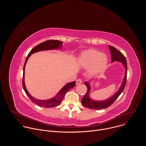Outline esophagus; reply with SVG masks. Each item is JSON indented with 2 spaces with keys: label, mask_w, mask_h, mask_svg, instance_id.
I'll use <instances>...</instances> for the list:
<instances>
[{
  "label": "esophagus",
  "mask_w": 146,
  "mask_h": 146,
  "mask_svg": "<svg viewBox=\"0 0 146 146\" xmlns=\"http://www.w3.org/2000/svg\"><path fill=\"white\" fill-rule=\"evenodd\" d=\"M82 83V80L80 79V78H78L76 80V84L77 85H78V84H80Z\"/></svg>",
  "instance_id": "1"
}]
</instances>
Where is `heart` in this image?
<instances>
[{
	"instance_id": "heart-1",
	"label": "heart",
	"mask_w": 146,
	"mask_h": 146,
	"mask_svg": "<svg viewBox=\"0 0 146 146\" xmlns=\"http://www.w3.org/2000/svg\"><path fill=\"white\" fill-rule=\"evenodd\" d=\"M80 63L86 68L91 66L92 73L96 74L105 70L108 64V57L99 51L91 49L83 52L80 56Z\"/></svg>"
}]
</instances>
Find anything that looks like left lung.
I'll use <instances>...</instances> for the list:
<instances>
[{
	"label": "left lung",
	"instance_id": "1",
	"mask_svg": "<svg viewBox=\"0 0 146 146\" xmlns=\"http://www.w3.org/2000/svg\"><path fill=\"white\" fill-rule=\"evenodd\" d=\"M109 48L110 50V53L111 56V62H113L114 61H118L122 62L125 68V76L123 78V82L122 83V85L119 90L117 91V92L110 99L103 101H94L90 99L89 96V93L91 90V87L88 82L86 81L84 82V84L87 87V91L85 95L84 96V97L82 98L81 100V103L83 106L87 108L91 109L100 110L109 107L116 100V99L118 98V96L123 91L125 87L127 77V63L126 58L121 52L118 51L115 47L109 46Z\"/></svg>",
	"mask_w": 146,
	"mask_h": 146
}]
</instances>
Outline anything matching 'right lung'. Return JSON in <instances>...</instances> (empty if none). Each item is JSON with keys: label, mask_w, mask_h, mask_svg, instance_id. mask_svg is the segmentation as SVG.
<instances>
[{"label": "right lung", "mask_w": 146, "mask_h": 146, "mask_svg": "<svg viewBox=\"0 0 146 146\" xmlns=\"http://www.w3.org/2000/svg\"><path fill=\"white\" fill-rule=\"evenodd\" d=\"M62 41H59V40H47L46 41H44V42L41 43L37 46H35L34 48L32 49V50L29 52V54L28 55L26 60L25 62V64L23 68V89L24 90L25 93L29 97V98L31 99V100L36 104V105L41 106V107H44V108H52L56 106L59 105H60L61 102L63 100L64 96L65 94L71 88L74 87L76 84V81H73L69 83H68L67 84H66L63 88H62L60 91L56 94V96H55L54 98L48 99V100H38L34 98H33L31 95L28 93L27 90L26 89L25 86V82H24V72H25V65L27 64V62L29 58V57L31 56L32 54H33L35 52L40 51H43V50H53V49H57V48H60V46L62 44Z\"/></svg>", "instance_id": "right-lung-1"}]
</instances>
